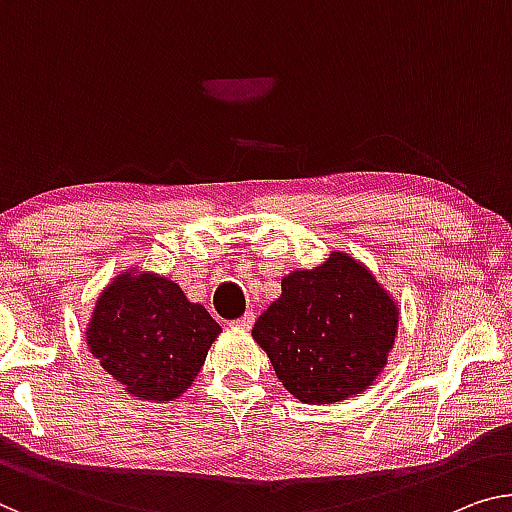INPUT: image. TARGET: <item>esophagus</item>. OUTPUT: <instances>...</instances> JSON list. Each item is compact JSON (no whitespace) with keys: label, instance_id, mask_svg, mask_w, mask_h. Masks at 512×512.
<instances>
[{"label":"esophagus","instance_id":"34e87169","mask_svg":"<svg viewBox=\"0 0 512 512\" xmlns=\"http://www.w3.org/2000/svg\"><path fill=\"white\" fill-rule=\"evenodd\" d=\"M253 324H255V312L253 310L246 312V315L239 317V319H234V322H232V326H236V329H243V331L253 329Z\"/></svg>","mask_w":512,"mask_h":512}]
</instances>
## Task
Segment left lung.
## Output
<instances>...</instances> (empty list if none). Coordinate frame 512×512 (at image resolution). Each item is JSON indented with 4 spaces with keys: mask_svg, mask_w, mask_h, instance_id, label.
<instances>
[{
    "mask_svg": "<svg viewBox=\"0 0 512 512\" xmlns=\"http://www.w3.org/2000/svg\"><path fill=\"white\" fill-rule=\"evenodd\" d=\"M282 294L253 326L278 379L303 404L352 398L386 368L398 335V303L368 266L331 253L315 269L282 278Z\"/></svg>",
    "mask_w": 512,
    "mask_h": 512,
    "instance_id": "1",
    "label": "left lung"
}]
</instances>
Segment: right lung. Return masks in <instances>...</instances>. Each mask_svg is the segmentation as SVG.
I'll use <instances>...</instances> for the list:
<instances>
[{"mask_svg":"<svg viewBox=\"0 0 512 512\" xmlns=\"http://www.w3.org/2000/svg\"><path fill=\"white\" fill-rule=\"evenodd\" d=\"M220 331L174 280L124 271L98 296L85 335L89 352L126 393L167 402L188 391Z\"/></svg>","mask_w":512,"mask_h":512,"instance_id":"1","label":"right lung"}]
</instances>
